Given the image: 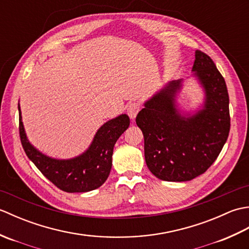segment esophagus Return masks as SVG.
<instances>
[{
    "label": "esophagus",
    "mask_w": 249,
    "mask_h": 249,
    "mask_svg": "<svg viewBox=\"0 0 249 249\" xmlns=\"http://www.w3.org/2000/svg\"><path fill=\"white\" fill-rule=\"evenodd\" d=\"M141 109V105L139 103L137 102H134V103H130L128 104L127 106V113L129 115L130 119H135L136 115L138 114V112Z\"/></svg>",
    "instance_id": "obj_1"
}]
</instances>
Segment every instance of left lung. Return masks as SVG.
I'll return each mask as SVG.
<instances>
[{
	"instance_id": "obj_1",
	"label": "left lung",
	"mask_w": 249,
	"mask_h": 249,
	"mask_svg": "<svg viewBox=\"0 0 249 249\" xmlns=\"http://www.w3.org/2000/svg\"><path fill=\"white\" fill-rule=\"evenodd\" d=\"M193 66L205 91L204 108L183 116L174 104L181 80L172 81L144 104L136 123L144 136L147 168L168 182L190 181L218 157L230 131L229 94L224 77L204 52L196 51Z\"/></svg>"
}]
</instances>
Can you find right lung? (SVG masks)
I'll return each mask as SVG.
<instances>
[{
    "label": "right lung",
    "instance_id": "right-lung-1",
    "mask_svg": "<svg viewBox=\"0 0 249 249\" xmlns=\"http://www.w3.org/2000/svg\"><path fill=\"white\" fill-rule=\"evenodd\" d=\"M19 109V134L25 154L37 169L66 193H86L102 186L108 178L112 166L113 146L120 136L128 128V115L122 114L108 121L94 137L91 146L82 155L68 160H53L30 144L24 133Z\"/></svg>",
    "mask_w": 249,
    "mask_h": 249
}]
</instances>
